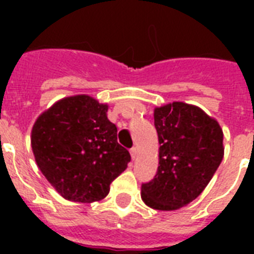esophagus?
Segmentation results:
<instances>
[{
	"instance_id": "esophagus-1",
	"label": "esophagus",
	"mask_w": 254,
	"mask_h": 254,
	"mask_svg": "<svg viewBox=\"0 0 254 254\" xmlns=\"http://www.w3.org/2000/svg\"><path fill=\"white\" fill-rule=\"evenodd\" d=\"M130 155H131V158L135 159L137 157H138V147L137 146H133L130 149Z\"/></svg>"
}]
</instances>
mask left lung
Segmentation results:
<instances>
[{
    "mask_svg": "<svg viewBox=\"0 0 254 254\" xmlns=\"http://www.w3.org/2000/svg\"><path fill=\"white\" fill-rule=\"evenodd\" d=\"M159 166L141 186L150 208L175 211L196 199L224 157L223 130L216 120L191 104L174 101L154 109Z\"/></svg>",
    "mask_w": 254,
    "mask_h": 254,
    "instance_id": "1",
    "label": "left lung"
}]
</instances>
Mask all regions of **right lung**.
<instances>
[{"mask_svg": "<svg viewBox=\"0 0 254 254\" xmlns=\"http://www.w3.org/2000/svg\"><path fill=\"white\" fill-rule=\"evenodd\" d=\"M108 105L88 95L64 97L37 119L31 149L38 167L62 196L92 203L107 196L111 183L130 162L117 142Z\"/></svg>", "mask_w": 254, "mask_h": 254, "instance_id": "obj_1", "label": "right lung"}]
</instances>
